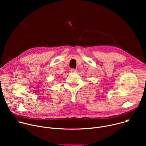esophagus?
Instances as JSON below:
<instances>
[{"mask_svg":"<svg viewBox=\"0 0 146 146\" xmlns=\"http://www.w3.org/2000/svg\"><path fill=\"white\" fill-rule=\"evenodd\" d=\"M70 72H71L72 73H76V72H77V70H76V69H72L70 70Z\"/></svg>","mask_w":146,"mask_h":146,"instance_id":"esophagus-1","label":"esophagus"}]
</instances>
